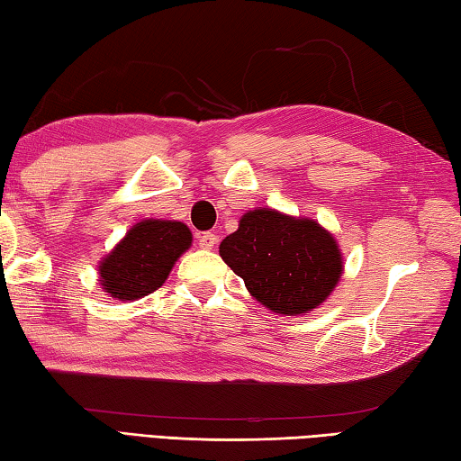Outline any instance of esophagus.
I'll return each mask as SVG.
<instances>
[{"mask_svg":"<svg viewBox=\"0 0 461 461\" xmlns=\"http://www.w3.org/2000/svg\"><path fill=\"white\" fill-rule=\"evenodd\" d=\"M218 243V239L214 232H202V235L198 237V245L202 249H206V251H210V249H214Z\"/></svg>","mask_w":461,"mask_h":461,"instance_id":"esophagus-1","label":"esophagus"}]
</instances>
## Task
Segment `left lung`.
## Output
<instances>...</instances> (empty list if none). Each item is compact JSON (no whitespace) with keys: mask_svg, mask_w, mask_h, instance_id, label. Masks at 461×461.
Wrapping results in <instances>:
<instances>
[{"mask_svg":"<svg viewBox=\"0 0 461 461\" xmlns=\"http://www.w3.org/2000/svg\"><path fill=\"white\" fill-rule=\"evenodd\" d=\"M221 258L255 300L285 316L321 306L343 274L341 249L327 229L271 208L243 214L221 243Z\"/></svg>","mask_w":461,"mask_h":461,"instance_id":"8db88e82","label":"left lung"}]
</instances>
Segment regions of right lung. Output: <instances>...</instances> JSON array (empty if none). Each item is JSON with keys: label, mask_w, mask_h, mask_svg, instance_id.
Returning a JSON list of instances; mask_svg holds the SVG:
<instances>
[{"label": "right lung", "mask_w": 461, "mask_h": 461, "mask_svg": "<svg viewBox=\"0 0 461 461\" xmlns=\"http://www.w3.org/2000/svg\"><path fill=\"white\" fill-rule=\"evenodd\" d=\"M192 245L184 222L147 218L100 261V284L116 300H139L159 290L176 261Z\"/></svg>", "instance_id": "obj_1"}]
</instances>
